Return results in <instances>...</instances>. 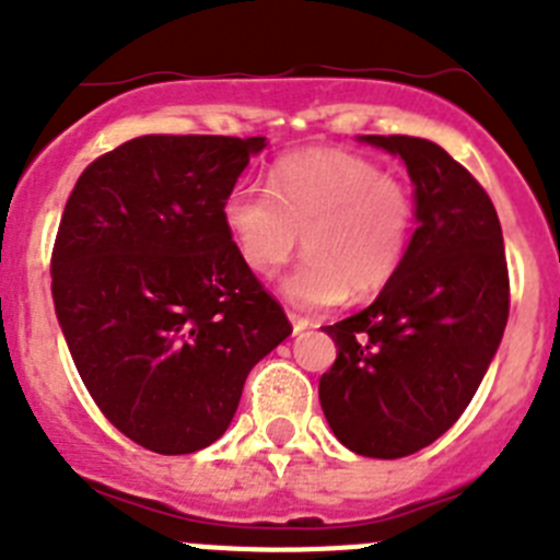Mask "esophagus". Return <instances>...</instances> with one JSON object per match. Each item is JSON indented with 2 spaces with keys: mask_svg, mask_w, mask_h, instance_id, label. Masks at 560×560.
I'll use <instances>...</instances> for the list:
<instances>
[{
  "mask_svg": "<svg viewBox=\"0 0 560 560\" xmlns=\"http://www.w3.org/2000/svg\"><path fill=\"white\" fill-rule=\"evenodd\" d=\"M289 319H291V328H294V334H303V330L311 325L308 319H305V316L294 314V311H289Z\"/></svg>",
  "mask_w": 560,
  "mask_h": 560,
  "instance_id": "1",
  "label": "esophagus"
}]
</instances>
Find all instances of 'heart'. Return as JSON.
Listing matches in <instances>:
<instances>
[{"mask_svg": "<svg viewBox=\"0 0 560 560\" xmlns=\"http://www.w3.org/2000/svg\"><path fill=\"white\" fill-rule=\"evenodd\" d=\"M221 219L255 275H275L303 232L308 255L285 275L283 291L303 308H330L393 283L412 241L415 199L368 156L305 148L271 165L269 190L237 182Z\"/></svg>", "mask_w": 560, "mask_h": 560, "instance_id": "1", "label": "heart"}]
</instances>
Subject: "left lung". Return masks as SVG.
Segmentation results:
<instances>
[{"label": "left lung", "instance_id": "obj_1", "mask_svg": "<svg viewBox=\"0 0 560 560\" xmlns=\"http://www.w3.org/2000/svg\"><path fill=\"white\" fill-rule=\"evenodd\" d=\"M400 156L415 185L407 260L375 303L328 325L334 368L319 404L336 440L361 457L427 448L457 423L502 341L511 283L488 192L420 137H359Z\"/></svg>", "mask_w": 560, "mask_h": 560}]
</instances>
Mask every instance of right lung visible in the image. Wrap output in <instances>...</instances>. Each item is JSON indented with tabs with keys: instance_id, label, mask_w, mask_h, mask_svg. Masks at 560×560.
<instances>
[{
	"instance_id": "add662e5",
	"label": "right lung",
	"mask_w": 560,
	"mask_h": 560,
	"mask_svg": "<svg viewBox=\"0 0 560 560\" xmlns=\"http://www.w3.org/2000/svg\"><path fill=\"white\" fill-rule=\"evenodd\" d=\"M266 137L148 133L81 173L52 249V303L101 412L156 454L226 432L244 381L291 334L221 205Z\"/></svg>"
}]
</instances>
